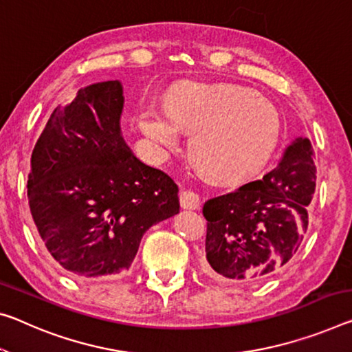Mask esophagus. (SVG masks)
<instances>
[{"mask_svg": "<svg viewBox=\"0 0 352 352\" xmlns=\"http://www.w3.org/2000/svg\"><path fill=\"white\" fill-rule=\"evenodd\" d=\"M180 205L183 210H197L200 199L194 191H183L180 194Z\"/></svg>", "mask_w": 352, "mask_h": 352, "instance_id": "34e87169", "label": "esophagus"}]
</instances>
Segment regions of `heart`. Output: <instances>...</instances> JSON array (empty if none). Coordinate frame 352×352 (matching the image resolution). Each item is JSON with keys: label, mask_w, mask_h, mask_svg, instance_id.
Here are the masks:
<instances>
[{"label": "heart", "mask_w": 352, "mask_h": 352, "mask_svg": "<svg viewBox=\"0 0 352 352\" xmlns=\"http://www.w3.org/2000/svg\"><path fill=\"white\" fill-rule=\"evenodd\" d=\"M138 126L164 155L180 148V129L191 133L194 160L219 182H239L256 174L282 136V117L270 100L227 85L178 87L167 97L166 109L144 106Z\"/></svg>", "instance_id": "1"}]
</instances>
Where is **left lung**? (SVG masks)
Returning a JSON list of instances; mask_svg holds the SVG:
<instances>
[{"label":"left lung","instance_id":"left-lung-1","mask_svg":"<svg viewBox=\"0 0 352 352\" xmlns=\"http://www.w3.org/2000/svg\"><path fill=\"white\" fill-rule=\"evenodd\" d=\"M315 174L311 144L299 136L263 178L206 200L205 271L243 283L274 276L298 252L307 232Z\"/></svg>","mask_w":352,"mask_h":352}]
</instances>
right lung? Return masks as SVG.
Segmentation results:
<instances>
[{
    "label": "right lung",
    "instance_id": "1",
    "mask_svg": "<svg viewBox=\"0 0 352 352\" xmlns=\"http://www.w3.org/2000/svg\"><path fill=\"white\" fill-rule=\"evenodd\" d=\"M124 102L119 80L81 87L32 150V219L50 255L81 280L126 271L144 233L180 211L174 180L126 146Z\"/></svg>",
    "mask_w": 352,
    "mask_h": 352
}]
</instances>
